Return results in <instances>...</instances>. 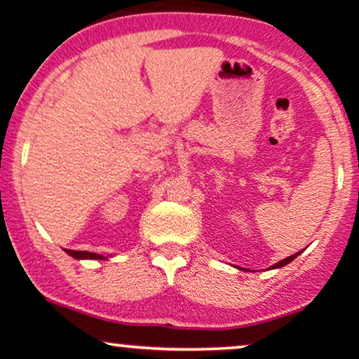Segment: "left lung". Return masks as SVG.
<instances>
[{"instance_id":"left-lung-1","label":"left lung","mask_w":359,"mask_h":359,"mask_svg":"<svg viewBox=\"0 0 359 359\" xmlns=\"http://www.w3.org/2000/svg\"><path fill=\"white\" fill-rule=\"evenodd\" d=\"M302 252H297V254H293V255H290V257H286V259H283V261H279V262H276L274 266H271L269 269H279V267H283V266H286V264H290L291 261H293V259H297L298 255H300Z\"/></svg>"}]
</instances>
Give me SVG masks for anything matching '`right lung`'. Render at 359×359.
Instances as JSON below:
<instances>
[{"label": "right lung", "mask_w": 359, "mask_h": 359, "mask_svg": "<svg viewBox=\"0 0 359 359\" xmlns=\"http://www.w3.org/2000/svg\"><path fill=\"white\" fill-rule=\"evenodd\" d=\"M66 254L71 257L78 259V261H83V259H97V261H107L109 257L102 254H95V252H85V250H66ZM112 257V255H110Z\"/></svg>", "instance_id": "add662e5"}]
</instances>
